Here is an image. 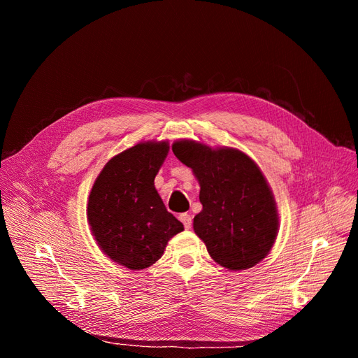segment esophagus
I'll list each match as a JSON object with an SVG mask.
<instances>
[{
	"label": "esophagus",
	"mask_w": 358,
	"mask_h": 358,
	"mask_svg": "<svg viewBox=\"0 0 358 358\" xmlns=\"http://www.w3.org/2000/svg\"><path fill=\"white\" fill-rule=\"evenodd\" d=\"M180 220H181V223L184 224V227H186V229L192 227V215L190 214H187V213L180 214Z\"/></svg>",
	"instance_id": "esophagus-1"
}]
</instances>
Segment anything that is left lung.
Returning <instances> with one entry per match:
<instances>
[{"instance_id": "1", "label": "left lung", "mask_w": 358, "mask_h": 358, "mask_svg": "<svg viewBox=\"0 0 358 358\" xmlns=\"http://www.w3.org/2000/svg\"><path fill=\"white\" fill-rule=\"evenodd\" d=\"M180 162L198 178L202 211L193 229L210 256L229 271L252 268L269 255L278 234V211L255 160L236 148H211L181 140L172 144Z\"/></svg>"}]
</instances>
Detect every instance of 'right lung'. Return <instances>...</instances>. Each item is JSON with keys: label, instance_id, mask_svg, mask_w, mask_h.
<instances>
[{"label": "right lung", "instance_id": "add662e5", "mask_svg": "<svg viewBox=\"0 0 358 358\" xmlns=\"http://www.w3.org/2000/svg\"><path fill=\"white\" fill-rule=\"evenodd\" d=\"M168 152L166 141L124 150L102 168L89 194L87 220L99 248L132 271L152 266L168 241L184 230L155 187Z\"/></svg>", "mask_w": 358, "mask_h": 358}]
</instances>
